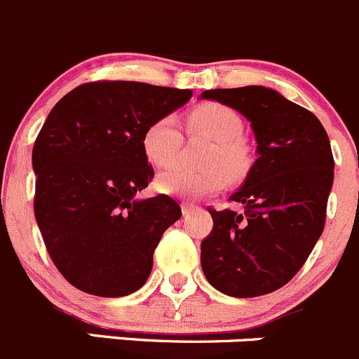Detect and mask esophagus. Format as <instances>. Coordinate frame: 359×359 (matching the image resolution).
<instances>
[{"instance_id":"1","label":"esophagus","mask_w":359,"mask_h":359,"mask_svg":"<svg viewBox=\"0 0 359 359\" xmlns=\"http://www.w3.org/2000/svg\"><path fill=\"white\" fill-rule=\"evenodd\" d=\"M196 210H200V207H198V205L187 203V201H184V203H182V214L184 215H189V214H193V212H196Z\"/></svg>"}]
</instances>
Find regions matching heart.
<instances>
[{"label": "heart", "mask_w": 359, "mask_h": 359, "mask_svg": "<svg viewBox=\"0 0 359 359\" xmlns=\"http://www.w3.org/2000/svg\"><path fill=\"white\" fill-rule=\"evenodd\" d=\"M191 131L201 133L215 142L205 165L208 168L193 170L186 166H172L158 175V189L170 196L198 200L205 194L215 193L228 179L236 180L249 168V151L242 142L243 123L233 109L217 103H208L194 109L187 117ZM144 152L156 166H168L177 159L182 145L180 126L173 116H163L152 121L142 138Z\"/></svg>", "instance_id": "heart-1"}]
</instances>
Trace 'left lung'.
Returning a JSON list of instances; mask_svg holds the SVG:
<instances>
[{"mask_svg": "<svg viewBox=\"0 0 359 359\" xmlns=\"http://www.w3.org/2000/svg\"><path fill=\"white\" fill-rule=\"evenodd\" d=\"M200 100L242 114L257 144L229 196L243 212L208 210L214 228L201 242V268L228 297L272 293L297 276L325 229L335 168L328 135L314 114L270 87L210 89Z\"/></svg>", "mask_w": 359, "mask_h": 359, "instance_id": "obj_1", "label": "left lung"}]
</instances>
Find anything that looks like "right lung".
I'll list each match as a JSON object with an SVG mask.
<instances>
[{"instance_id":"1","label":"right lung","mask_w":359,"mask_h":359,"mask_svg":"<svg viewBox=\"0 0 359 359\" xmlns=\"http://www.w3.org/2000/svg\"><path fill=\"white\" fill-rule=\"evenodd\" d=\"M189 89L91 82L62 96L33 147L34 217L52 261L76 290L117 298L147 283L152 254L182 210L166 194L140 200L154 170L142 138Z\"/></svg>"}]
</instances>
